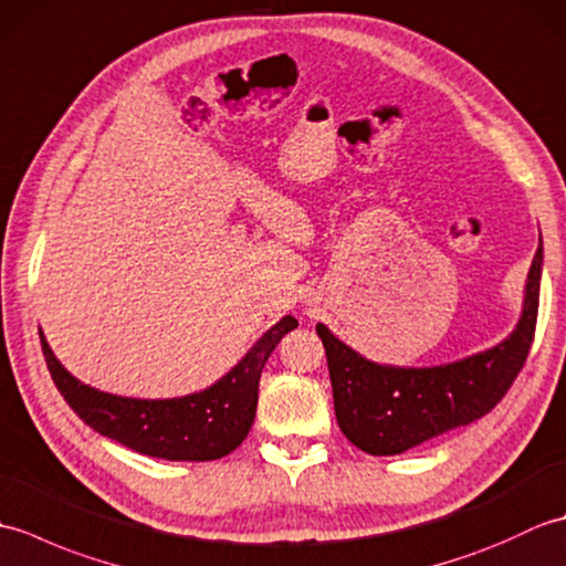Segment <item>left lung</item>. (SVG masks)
Masks as SVG:
<instances>
[{
	"instance_id": "left-lung-1",
	"label": "left lung",
	"mask_w": 566,
	"mask_h": 566,
	"mask_svg": "<svg viewBox=\"0 0 566 566\" xmlns=\"http://www.w3.org/2000/svg\"><path fill=\"white\" fill-rule=\"evenodd\" d=\"M543 245L527 272L518 326L506 340L484 353L438 367L379 365L355 353L318 323L333 384L335 418L343 436L369 454H401L416 444L486 416L525 365L531 353Z\"/></svg>"
}]
</instances>
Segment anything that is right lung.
Listing matches in <instances>:
<instances>
[{
    "label": "right lung",
    "instance_id": "obj_1",
    "mask_svg": "<svg viewBox=\"0 0 566 566\" xmlns=\"http://www.w3.org/2000/svg\"><path fill=\"white\" fill-rule=\"evenodd\" d=\"M298 321L284 316L209 389L179 399H128L82 384L57 363L45 335L41 347L57 391L84 423L126 448L170 462H209L233 452L252 428L262 367Z\"/></svg>",
    "mask_w": 566,
    "mask_h": 566
}]
</instances>
